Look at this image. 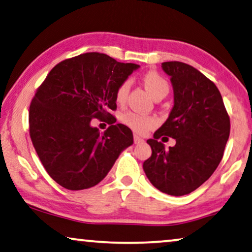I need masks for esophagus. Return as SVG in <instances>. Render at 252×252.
<instances>
[{
  "label": "esophagus",
  "instance_id": "obj_1",
  "mask_svg": "<svg viewBox=\"0 0 252 252\" xmlns=\"http://www.w3.org/2000/svg\"><path fill=\"white\" fill-rule=\"evenodd\" d=\"M144 141V139L140 138L139 136H137V134H134L133 136V142L134 144H140V142Z\"/></svg>",
  "mask_w": 252,
  "mask_h": 252
}]
</instances>
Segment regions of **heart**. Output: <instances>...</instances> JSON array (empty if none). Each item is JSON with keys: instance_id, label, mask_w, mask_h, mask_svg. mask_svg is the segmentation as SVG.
I'll list each match as a JSON object with an SVG mask.
<instances>
[{"instance_id": "heart-1", "label": "heart", "mask_w": 252, "mask_h": 252, "mask_svg": "<svg viewBox=\"0 0 252 252\" xmlns=\"http://www.w3.org/2000/svg\"><path fill=\"white\" fill-rule=\"evenodd\" d=\"M142 82H144L146 89L148 90L150 95L154 98H159V97H165L170 90V85L166 79L157 71L150 70L147 71L142 76ZM130 90V82L129 80L122 81L115 92V100L118 104H125ZM121 121L123 125H126L131 130H133L137 133H145L148 130L153 129L154 126H157V120L153 116L142 115L138 112L127 111L121 115Z\"/></svg>"}]
</instances>
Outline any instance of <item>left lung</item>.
<instances>
[{
  "instance_id": "obj_1",
  "label": "left lung",
  "mask_w": 252,
  "mask_h": 252,
  "mask_svg": "<svg viewBox=\"0 0 252 252\" xmlns=\"http://www.w3.org/2000/svg\"><path fill=\"white\" fill-rule=\"evenodd\" d=\"M162 67L173 85L174 106L147 140L152 156L142 166L159 191L183 196L207 181L219 166L231 122L219 88L205 74L179 61L164 62ZM165 135L174 137L176 146L165 150L158 141Z\"/></svg>"
}]
</instances>
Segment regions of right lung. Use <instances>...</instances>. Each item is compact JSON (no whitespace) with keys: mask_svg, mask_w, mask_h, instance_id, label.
Returning <instances> with one entry per match:
<instances>
[{"mask_svg":"<svg viewBox=\"0 0 252 252\" xmlns=\"http://www.w3.org/2000/svg\"><path fill=\"white\" fill-rule=\"evenodd\" d=\"M134 63L89 52L60 62L36 89L29 106V134L48 175L67 190L96 186L125 148L131 130L115 123V92L138 69ZM106 118L104 134L90 126Z\"/></svg>","mask_w":252,"mask_h":252,"instance_id":"right-lung-1","label":"right lung"}]
</instances>
